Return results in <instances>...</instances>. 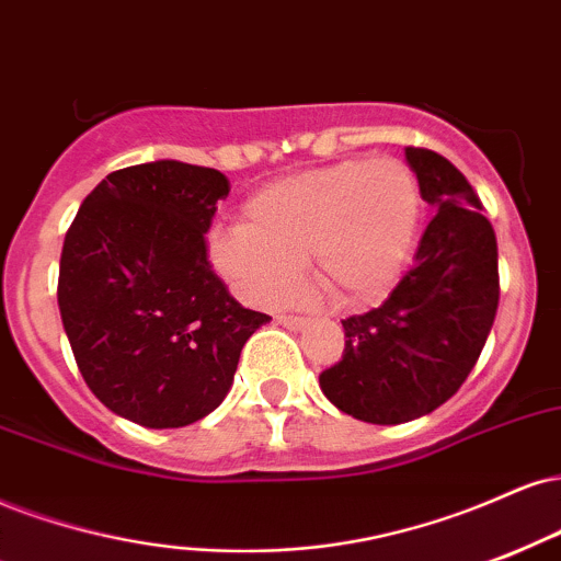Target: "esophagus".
I'll return each instance as SVG.
<instances>
[{
	"mask_svg": "<svg viewBox=\"0 0 561 561\" xmlns=\"http://www.w3.org/2000/svg\"><path fill=\"white\" fill-rule=\"evenodd\" d=\"M276 323H282V327H287V329H295V332H298V329H302L306 327V319H300V316H276Z\"/></svg>",
	"mask_w": 561,
	"mask_h": 561,
	"instance_id": "esophagus-1",
	"label": "esophagus"
}]
</instances>
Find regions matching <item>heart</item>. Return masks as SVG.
Returning <instances> with one entry per match:
<instances>
[{
    "mask_svg": "<svg viewBox=\"0 0 561 561\" xmlns=\"http://www.w3.org/2000/svg\"><path fill=\"white\" fill-rule=\"evenodd\" d=\"M421 191L397 159H345L289 174L242 204L240 225L214 229L206 253L242 300L272 306L300 263L329 300L366 306L394 285L415 245Z\"/></svg>",
    "mask_w": 561,
    "mask_h": 561,
    "instance_id": "obj_1",
    "label": "heart"
}]
</instances>
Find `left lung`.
I'll return each instance as SVG.
<instances>
[{
    "instance_id": "obj_1",
    "label": "left lung",
    "mask_w": 561,
    "mask_h": 561,
    "mask_svg": "<svg viewBox=\"0 0 561 561\" xmlns=\"http://www.w3.org/2000/svg\"><path fill=\"white\" fill-rule=\"evenodd\" d=\"M404 159L436 216L389 298L342 321L345 353L319 376L334 408L376 426L447 402L473 370L499 306L496 234L470 182L428 148H404Z\"/></svg>"
}]
</instances>
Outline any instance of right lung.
<instances>
[{
    "label": "right lung",
    "mask_w": 561,
    "mask_h": 561,
    "mask_svg": "<svg viewBox=\"0 0 561 561\" xmlns=\"http://www.w3.org/2000/svg\"><path fill=\"white\" fill-rule=\"evenodd\" d=\"M229 180L161 159L106 174L65 234L57 300L88 389L146 428L206 417L268 319L214 274L204 234Z\"/></svg>",
    "instance_id": "obj_1"
}]
</instances>
